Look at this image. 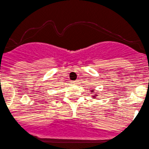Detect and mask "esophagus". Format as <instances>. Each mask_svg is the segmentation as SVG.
I'll return each instance as SVG.
<instances>
[{"label": "esophagus", "instance_id": "34e87169", "mask_svg": "<svg viewBox=\"0 0 149 149\" xmlns=\"http://www.w3.org/2000/svg\"><path fill=\"white\" fill-rule=\"evenodd\" d=\"M72 83H73V84H77V83H78V81H77V80H75V81H72Z\"/></svg>", "mask_w": 149, "mask_h": 149}]
</instances>
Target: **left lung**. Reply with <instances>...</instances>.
Returning <instances> with one entry per match:
<instances>
[{
  "label": "left lung",
  "instance_id": "obj_1",
  "mask_svg": "<svg viewBox=\"0 0 149 149\" xmlns=\"http://www.w3.org/2000/svg\"><path fill=\"white\" fill-rule=\"evenodd\" d=\"M91 93H93V95H92V99H97V97H98V92H94V88L91 89Z\"/></svg>",
  "mask_w": 149,
  "mask_h": 149
}]
</instances>
